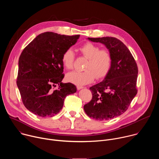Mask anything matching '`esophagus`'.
<instances>
[{"label": "esophagus", "mask_w": 159, "mask_h": 159, "mask_svg": "<svg viewBox=\"0 0 159 159\" xmlns=\"http://www.w3.org/2000/svg\"><path fill=\"white\" fill-rule=\"evenodd\" d=\"M77 89H78V90H80V89H83V88H84V87L80 86V85H77Z\"/></svg>", "instance_id": "esophagus-1"}]
</instances>
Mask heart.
I'll return each instance as SVG.
<instances>
[{"label": "heart", "mask_w": 159, "mask_h": 159, "mask_svg": "<svg viewBox=\"0 0 159 159\" xmlns=\"http://www.w3.org/2000/svg\"><path fill=\"white\" fill-rule=\"evenodd\" d=\"M98 45L92 43H86L81 46L79 50L87 58L83 72L73 71L66 75V80L76 85H85L94 80V78L101 79L109 72L111 64L112 57L107 49H101ZM74 53L69 48L63 53L61 61L67 69H72L74 66Z\"/></svg>", "instance_id": "b5f03b06"}]
</instances>
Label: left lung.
I'll list each match as a JSON object with an SVG mask.
<instances>
[{"label":"left lung","instance_id":"8db88e82","mask_svg":"<svg viewBox=\"0 0 159 159\" xmlns=\"http://www.w3.org/2000/svg\"><path fill=\"white\" fill-rule=\"evenodd\" d=\"M103 44L112 57L111 69L104 80L90 87L93 99L84 106L87 116L105 121L120 116L137 94L138 67L131 52L120 40L113 37L88 38Z\"/></svg>","mask_w":159,"mask_h":159}]
</instances>
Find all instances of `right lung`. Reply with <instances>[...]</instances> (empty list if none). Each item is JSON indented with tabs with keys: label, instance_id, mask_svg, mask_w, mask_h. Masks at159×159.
<instances>
[{
	"label": "right lung",
	"instance_id": "right-lung-1",
	"mask_svg": "<svg viewBox=\"0 0 159 159\" xmlns=\"http://www.w3.org/2000/svg\"><path fill=\"white\" fill-rule=\"evenodd\" d=\"M80 35L53 32L37 36L21 53L18 62L17 85L25 106L41 117H52L61 110L65 97L77 92L72 83H63L61 57ZM58 84L59 87H53Z\"/></svg>",
	"mask_w": 159,
	"mask_h": 159
}]
</instances>
